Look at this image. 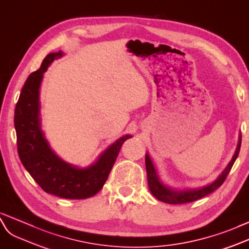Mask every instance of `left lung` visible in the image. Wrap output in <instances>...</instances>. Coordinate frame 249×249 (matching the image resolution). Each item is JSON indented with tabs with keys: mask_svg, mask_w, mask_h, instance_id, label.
Wrapping results in <instances>:
<instances>
[{
	"mask_svg": "<svg viewBox=\"0 0 249 249\" xmlns=\"http://www.w3.org/2000/svg\"><path fill=\"white\" fill-rule=\"evenodd\" d=\"M241 135L239 137V143L237 146V149H235L234 155L231 159V161L229 162L227 167L223 170V173L218 177L214 182L208 184L207 186H204L201 188L196 189H186V190H175L171 189L168 186L164 185L161 182L160 178H159L157 170L152 164L150 157L148 154L145 156V165H146V171H147V181H148V186L151 191V194L154 195L158 200H160L164 203L168 204H184L188 202H194L201 199V197L205 196L209 194H212L216 188H219L223 183H224L226 177L228 176L229 171H231L234 161L237 160L240 147H241Z\"/></svg>",
	"mask_w": 249,
	"mask_h": 249,
	"instance_id": "obj_1",
	"label": "left lung"
}]
</instances>
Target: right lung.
Here are the masks:
<instances>
[{
  "mask_svg": "<svg viewBox=\"0 0 249 249\" xmlns=\"http://www.w3.org/2000/svg\"><path fill=\"white\" fill-rule=\"evenodd\" d=\"M62 55V52L46 55L41 67L30 73L22 88L15 109L18 154L24 167L44 191L64 199L81 200L98 194L104 186L121 147L131 136L117 140L87 168L72 166L54 154L41 130L39 89L43 73Z\"/></svg>",
  "mask_w": 249,
  "mask_h": 249,
  "instance_id": "right-lung-1",
  "label": "right lung"
}]
</instances>
